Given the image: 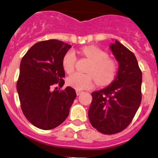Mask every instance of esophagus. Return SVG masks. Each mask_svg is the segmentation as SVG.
<instances>
[{
	"label": "esophagus",
	"instance_id": "esophagus-1",
	"mask_svg": "<svg viewBox=\"0 0 158 158\" xmlns=\"http://www.w3.org/2000/svg\"><path fill=\"white\" fill-rule=\"evenodd\" d=\"M82 93V92L80 91V90H76V95H77V96L80 95Z\"/></svg>",
	"mask_w": 158,
	"mask_h": 158
}]
</instances>
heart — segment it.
Masks as SVG:
<instances>
[{"mask_svg":"<svg viewBox=\"0 0 158 158\" xmlns=\"http://www.w3.org/2000/svg\"><path fill=\"white\" fill-rule=\"evenodd\" d=\"M80 53L90 61L85 70L88 73H76L69 76L67 79L69 85L77 90H83L93 86L94 79L101 85L110 83L113 80L117 71V63L109 57L108 53L96 46L83 47ZM76 62V54L69 51L62 59V67L67 73H72Z\"/></svg>","mask_w":158,"mask_h":158,"instance_id":"heart-1","label":"heart"}]
</instances>
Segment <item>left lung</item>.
Listing matches in <instances>:
<instances>
[{"label": "left lung", "instance_id": "left-lung-1", "mask_svg": "<svg viewBox=\"0 0 158 158\" xmlns=\"http://www.w3.org/2000/svg\"><path fill=\"white\" fill-rule=\"evenodd\" d=\"M110 49L119 62L113 82L92 93L89 119L92 126L104 134H114L126 129L141 102L142 73L135 56L116 41Z\"/></svg>", "mask_w": 158, "mask_h": 158}]
</instances>
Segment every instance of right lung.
<instances>
[{
	"mask_svg": "<svg viewBox=\"0 0 158 158\" xmlns=\"http://www.w3.org/2000/svg\"><path fill=\"white\" fill-rule=\"evenodd\" d=\"M70 48L56 39L42 41L30 48L21 59L17 81L21 110L39 129H54L63 123L76 97L72 87L60 89L65 84L62 59Z\"/></svg>",
	"mask_w": 158,
	"mask_h": 158,
	"instance_id": "add662e5",
	"label": "right lung"
}]
</instances>
